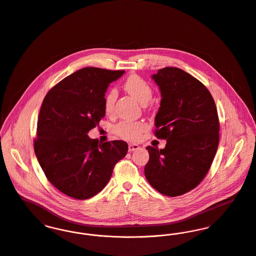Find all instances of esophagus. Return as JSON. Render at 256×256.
I'll return each mask as SVG.
<instances>
[{
    "mask_svg": "<svg viewBox=\"0 0 256 256\" xmlns=\"http://www.w3.org/2000/svg\"><path fill=\"white\" fill-rule=\"evenodd\" d=\"M139 148H140V147H139V145H138V144H134V143H130V144H128V151H130V152L138 150Z\"/></svg>",
    "mask_w": 256,
    "mask_h": 256,
    "instance_id": "1",
    "label": "esophagus"
}]
</instances>
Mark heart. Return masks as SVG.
<instances>
[{
	"mask_svg": "<svg viewBox=\"0 0 256 256\" xmlns=\"http://www.w3.org/2000/svg\"><path fill=\"white\" fill-rule=\"evenodd\" d=\"M124 90L130 94L134 98L145 105L147 104L153 96V90L148 82L138 75H132L126 80L124 84ZM117 98L116 90H110L104 99V108L106 113H111L114 108V104ZM145 130V124L141 122H122L115 128V132L120 138L128 140H136L139 138L140 134Z\"/></svg>",
	"mask_w": 256,
	"mask_h": 256,
	"instance_id": "b5f03b06",
	"label": "heart"
}]
</instances>
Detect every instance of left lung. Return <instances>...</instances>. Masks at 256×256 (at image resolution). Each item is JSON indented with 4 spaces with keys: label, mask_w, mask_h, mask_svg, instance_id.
<instances>
[{
    "label": "left lung",
    "mask_w": 256,
    "mask_h": 256,
    "mask_svg": "<svg viewBox=\"0 0 256 256\" xmlns=\"http://www.w3.org/2000/svg\"><path fill=\"white\" fill-rule=\"evenodd\" d=\"M160 92L155 117V136L166 139L164 149L148 146L144 174L162 195L177 197L200 183L206 176L219 142L216 106L208 90L176 67L152 75Z\"/></svg>",
    "instance_id": "1"
}]
</instances>
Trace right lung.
<instances>
[{
  "mask_svg": "<svg viewBox=\"0 0 256 256\" xmlns=\"http://www.w3.org/2000/svg\"><path fill=\"white\" fill-rule=\"evenodd\" d=\"M124 71L86 67L59 82L44 98L34 150L48 181L77 200L96 196L128 153V143H99L88 132L105 116V92Z\"/></svg>",
  "mask_w": 256,
  "mask_h": 256,
  "instance_id": "obj_1",
  "label": "right lung"
}]
</instances>
